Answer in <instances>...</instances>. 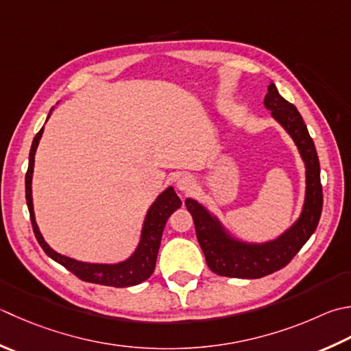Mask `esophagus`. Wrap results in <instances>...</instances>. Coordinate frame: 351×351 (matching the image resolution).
Listing matches in <instances>:
<instances>
[{
  "label": "esophagus",
  "instance_id": "34e87169",
  "mask_svg": "<svg viewBox=\"0 0 351 351\" xmlns=\"http://www.w3.org/2000/svg\"><path fill=\"white\" fill-rule=\"evenodd\" d=\"M176 187H178V190H181V191H184V193H187V191H190L191 189L195 187L193 178L189 176V175H182L180 180H178Z\"/></svg>",
  "mask_w": 351,
  "mask_h": 351
}]
</instances>
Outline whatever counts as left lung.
I'll return each mask as SVG.
<instances>
[{"label":"left lung","instance_id":"obj_1","mask_svg":"<svg viewBox=\"0 0 351 351\" xmlns=\"http://www.w3.org/2000/svg\"><path fill=\"white\" fill-rule=\"evenodd\" d=\"M265 106L297 144L306 167V196L301 215L277 239L250 243L232 237L221 221L195 199H185V207L193 217L196 237L210 269L222 277L262 278L280 271L303 248L317 230L322 211L319 160L303 117L292 103L281 97L277 86L269 84Z\"/></svg>","mask_w":351,"mask_h":351}]
</instances>
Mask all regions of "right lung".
<instances>
[{
    "label": "right lung",
    "instance_id": "right-lung-1",
    "mask_svg": "<svg viewBox=\"0 0 351 351\" xmlns=\"http://www.w3.org/2000/svg\"><path fill=\"white\" fill-rule=\"evenodd\" d=\"M50 114H48V117H50ZM43 132H44V128L40 129L36 134V136L33 138L30 155H29V169H27V173H25L27 207H29L32 226H33L34 236H36V240L40 245V248H43L47 256L53 258L54 262H58L59 265L66 267V269L73 272L75 277H79L84 281H88V283L114 286V287H129V286L143 283L144 280H147L150 276H152V272L155 269L158 250H160L162 231H164V226H166L167 219L170 217L171 213L182 205L181 199L175 193L173 187H167L160 196L155 199V202L150 205L146 219H144V223H143L140 243L129 258L123 260L120 263L108 265V263L79 262V260H74L71 257L62 256V254L50 248L44 240L43 234H40V231L38 228L36 219H34V211H33L32 178H33V167H34V154H36L38 144H39L40 136H43Z\"/></svg>",
    "mask_w": 351,
    "mask_h": 351
}]
</instances>
